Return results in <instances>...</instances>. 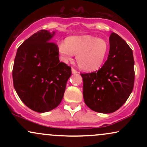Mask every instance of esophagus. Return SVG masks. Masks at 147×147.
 <instances>
[{
	"instance_id": "1",
	"label": "esophagus",
	"mask_w": 147,
	"mask_h": 147,
	"mask_svg": "<svg viewBox=\"0 0 147 147\" xmlns=\"http://www.w3.org/2000/svg\"><path fill=\"white\" fill-rule=\"evenodd\" d=\"M77 72H77V70H75V69L72 68V74H77Z\"/></svg>"
}]
</instances>
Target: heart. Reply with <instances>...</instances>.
Segmentation results:
<instances>
[{"label":"heart","mask_w":147,"mask_h":147,"mask_svg":"<svg viewBox=\"0 0 147 147\" xmlns=\"http://www.w3.org/2000/svg\"><path fill=\"white\" fill-rule=\"evenodd\" d=\"M109 48L106 40L91 35L68 37L65 43L61 42L57 46L61 59L64 62L71 61L76 55L78 66L85 71H94L100 68Z\"/></svg>","instance_id":"heart-1"}]
</instances>
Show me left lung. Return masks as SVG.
<instances>
[{"instance_id":"1","label":"left lung","mask_w":147,"mask_h":147,"mask_svg":"<svg viewBox=\"0 0 147 147\" xmlns=\"http://www.w3.org/2000/svg\"><path fill=\"white\" fill-rule=\"evenodd\" d=\"M108 59L98 71L81 74L84 102L91 110L111 113L122 106L132 92L134 59L129 45L117 34L109 37Z\"/></svg>"}]
</instances>
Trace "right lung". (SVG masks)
Instances as JSON below:
<instances>
[{
  "label": "right lung",
  "instance_id": "1",
  "mask_svg": "<svg viewBox=\"0 0 147 147\" xmlns=\"http://www.w3.org/2000/svg\"><path fill=\"white\" fill-rule=\"evenodd\" d=\"M55 32L41 30L18 48L12 70L14 87L21 100L38 113L48 112L63 99L71 68L59 61Z\"/></svg>",
  "mask_w": 147,
  "mask_h": 147
}]
</instances>
